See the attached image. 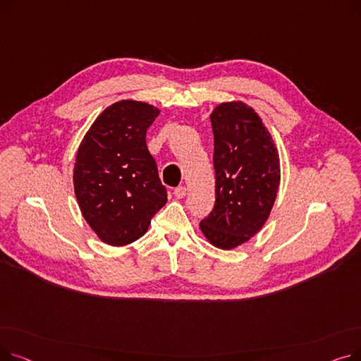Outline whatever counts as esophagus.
<instances>
[{"mask_svg":"<svg viewBox=\"0 0 361 361\" xmlns=\"http://www.w3.org/2000/svg\"><path fill=\"white\" fill-rule=\"evenodd\" d=\"M174 195H176L177 199H183L187 195V188L184 185H180V187H177L176 190H174Z\"/></svg>","mask_w":361,"mask_h":361,"instance_id":"34e87169","label":"esophagus"}]
</instances>
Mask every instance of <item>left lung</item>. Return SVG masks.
Here are the masks:
<instances>
[{"label": "left lung", "mask_w": 361, "mask_h": 361, "mask_svg": "<svg viewBox=\"0 0 361 361\" xmlns=\"http://www.w3.org/2000/svg\"><path fill=\"white\" fill-rule=\"evenodd\" d=\"M211 123L216 200L200 230L215 247L231 250L256 235L269 218L281 180L279 155L247 104H219Z\"/></svg>", "instance_id": "obj_1"}]
</instances>
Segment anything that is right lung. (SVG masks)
<instances>
[{
	"instance_id": "right-lung-1",
	"label": "right lung",
	"mask_w": 361,
	"mask_h": 361,
	"mask_svg": "<svg viewBox=\"0 0 361 361\" xmlns=\"http://www.w3.org/2000/svg\"><path fill=\"white\" fill-rule=\"evenodd\" d=\"M159 116L154 105L123 99L104 109L75 155L73 183L83 218L101 241L139 240L166 203L146 130Z\"/></svg>"
}]
</instances>
